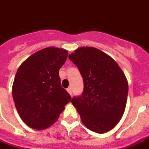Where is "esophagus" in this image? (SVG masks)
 Masks as SVG:
<instances>
[{
	"label": "esophagus",
	"mask_w": 149,
	"mask_h": 149,
	"mask_svg": "<svg viewBox=\"0 0 149 149\" xmlns=\"http://www.w3.org/2000/svg\"><path fill=\"white\" fill-rule=\"evenodd\" d=\"M67 90V92H68L69 93H70V95H72V90H71V88H68V89H66Z\"/></svg>",
	"instance_id": "34e87169"
}]
</instances>
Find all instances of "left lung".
I'll use <instances>...</instances> for the list:
<instances>
[{"mask_svg": "<svg viewBox=\"0 0 149 149\" xmlns=\"http://www.w3.org/2000/svg\"><path fill=\"white\" fill-rule=\"evenodd\" d=\"M69 58L84 83L82 95L71 100L82 123L96 133L110 131L125 112L129 86L124 72L111 56L95 47H79Z\"/></svg>", "mask_w": 149, "mask_h": 149, "instance_id": "8db88e82", "label": "left lung"}]
</instances>
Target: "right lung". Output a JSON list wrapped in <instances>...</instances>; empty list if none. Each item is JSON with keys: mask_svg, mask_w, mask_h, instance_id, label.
I'll return each mask as SVG.
<instances>
[{"mask_svg": "<svg viewBox=\"0 0 149 149\" xmlns=\"http://www.w3.org/2000/svg\"><path fill=\"white\" fill-rule=\"evenodd\" d=\"M67 56L66 49L47 47L29 56L17 71L13 99L23 122L32 129L43 130L53 125L70 102L59 76Z\"/></svg>", "mask_w": 149, "mask_h": 149, "instance_id": "add662e5", "label": "right lung"}]
</instances>
